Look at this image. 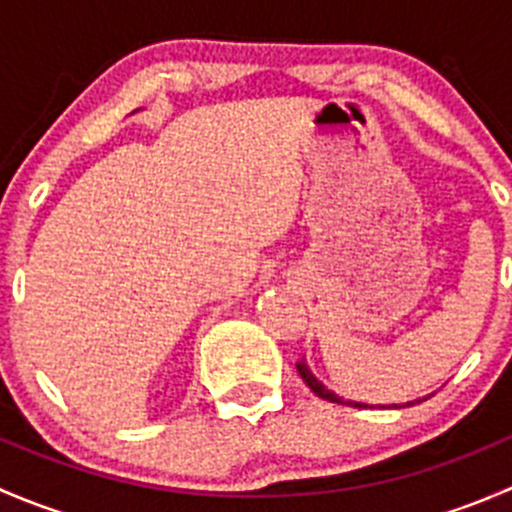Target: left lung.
<instances>
[{"label": "left lung", "mask_w": 512, "mask_h": 512, "mask_svg": "<svg viewBox=\"0 0 512 512\" xmlns=\"http://www.w3.org/2000/svg\"><path fill=\"white\" fill-rule=\"evenodd\" d=\"M297 371H299V376H302V379H304V384H307L309 389H312L314 394L319 396V399H324V401H332V404H347V406H356V409H366V406H369V404H359V401H344L342 396H337V394H334V391H329L327 386H324L322 381H319L317 376L312 374V369H309V366H307V361H304V359L299 361V364H297ZM426 399H428V396H423V399H416V401H406V404H401V406H399V404H391V406H394V409H404V406H414V404H418V401H426Z\"/></svg>", "instance_id": "8db88e82"}]
</instances>
